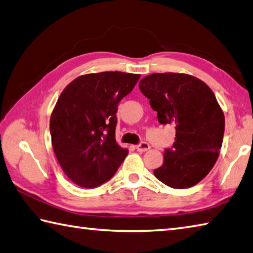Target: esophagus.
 <instances>
[{
	"label": "esophagus",
	"mask_w": 253,
	"mask_h": 253,
	"mask_svg": "<svg viewBox=\"0 0 253 253\" xmlns=\"http://www.w3.org/2000/svg\"><path fill=\"white\" fill-rule=\"evenodd\" d=\"M136 150L139 151V152H145V151H147V150H150V144L147 142H141L140 144H137L136 146Z\"/></svg>",
	"instance_id": "1"
}]
</instances>
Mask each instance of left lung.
I'll return each instance as SVG.
<instances>
[{
  "label": "left lung",
  "instance_id": "8db88e82",
  "mask_svg": "<svg viewBox=\"0 0 253 253\" xmlns=\"http://www.w3.org/2000/svg\"><path fill=\"white\" fill-rule=\"evenodd\" d=\"M139 88L161 125L176 128L155 177L171 188L196 185L213 168L222 145L225 117L215 94L202 80L175 73L146 76Z\"/></svg>",
  "mask_w": 253,
  "mask_h": 253
}]
</instances>
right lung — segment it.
<instances>
[{
    "label": "right lung",
    "instance_id": "1",
    "mask_svg": "<svg viewBox=\"0 0 253 253\" xmlns=\"http://www.w3.org/2000/svg\"><path fill=\"white\" fill-rule=\"evenodd\" d=\"M140 75L104 71L76 78L61 92L50 117L51 144L70 180L98 187L116 174L127 155L117 144L118 104Z\"/></svg>",
    "mask_w": 253,
    "mask_h": 253
}]
</instances>
